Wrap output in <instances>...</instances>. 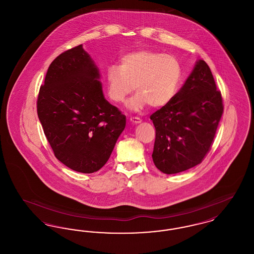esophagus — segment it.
I'll return each mask as SVG.
<instances>
[{
    "mask_svg": "<svg viewBox=\"0 0 254 254\" xmlns=\"http://www.w3.org/2000/svg\"><path fill=\"white\" fill-rule=\"evenodd\" d=\"M130 122L132 123V124H134V125H137V124H140L141 122H142V120L140 119V118H138V117H131L130 119Z\"/></svg>",
    "mask_w": 254,
    "mask_h": 254,
    "instance_id": "obj_1",
    "label": "esophagus"
}]
</instances>
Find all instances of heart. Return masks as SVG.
I'll use <instances>...</instances> for the list:
<instances>
[{"instance_id": "heart-1", "label": "heart", "mask_w": 254, "mask_h": 254, "mask_svg": "<svg viewBox=\"0 0 254 254\" xmlns=\"http://www.w3.org/2000/svg\"><path fill=\"white\" fill-rule=\"evenodd\" d=\"M183 69L174 56L151 50H138L122 57L119 66L107 69L108 94L114 103H123L135 88L127 103L133 111L148 105L154 109L168 106L181 85Z\"/></svg>"}]
</instances>
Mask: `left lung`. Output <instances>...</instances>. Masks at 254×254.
<instances>
[{"label":"left lung","mask_w":254,"mask_h":254,"mask_svg":"<svg viewBox=\"0 0 254 254\" xmlns=\"http://www.w3.org/2000/svg\"><path fill=\"white\" fill-rule=\"evenodd\" d=\"M204 60H198L168 106L150 116L156 130L152 160L159 170L175 174L202 162L223 114L221 92Z\"/></svg>","instance_id":"8db88e82"}]
</instances>
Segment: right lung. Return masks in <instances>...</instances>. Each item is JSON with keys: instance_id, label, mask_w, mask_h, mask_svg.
<instances>
[{"instance_id": "add662e5", "label": "right lung", "mask_w": 254, "mask_h": 254, "mask_svg": "<svg viewBox=\"0 0 254 254\" xmlns=\"http://www.w3.org/2000/svg\"><path fill=\"white\" fill-rule=\"evenodd\" d=\"M100 79L94 61L80 45L50 64L37 101L54 155L82 173L105 166L126 127V116L106 100Z\"/></svg>"}]
</instances>
